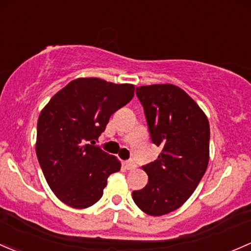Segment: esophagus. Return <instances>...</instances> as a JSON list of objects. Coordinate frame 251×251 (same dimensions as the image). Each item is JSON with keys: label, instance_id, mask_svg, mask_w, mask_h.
<instances>
[{"label": "esophagus", "instance_id": "obj_1", "mask_svg": "<svg viewBox=\"0 0 251 251\" xmlns=\"http://www.w3.org/2000/svg\"><path fill=\"white\" fill-rule=\"evenodd\" d=\"M124 166H125L126 170H134V168H136V163H134L132 160L125 161V162H124Z\"/></svg>", "mask_w": 251, "mask_h": 251}]
</instances>
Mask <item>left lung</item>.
<instances>
[{
    "instance_id": "8db88e82",
    "label": "left lung",
    "mask_w": 251,
    "mask_h": 251,
    "mask_svg": "<svg viewBox=\"0 0 251 251\" xmlns=\"http://www.w3.org/2000/svg\"><path fill=\"white\" fill-rule=\"evenodd\" d=\"M150 138L162 148L157 160L144 165L148 184L132 192L134 203L148 215L178 209L197 188L209 161V123L199 104L178 86H139Z\"/></svg>"
}]
</instances>
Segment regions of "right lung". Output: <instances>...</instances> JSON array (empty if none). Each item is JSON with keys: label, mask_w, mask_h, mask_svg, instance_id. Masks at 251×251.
<instances>
[{"label": "right lung", "mask_w": 251, "mask_h": 251, "mask_svg": "<svg viewBox=\"0 0 251 251\" xmlns=\"http://www.w3.org/2000/svg\"><path fill=\"white\" fill-rule=\"evenodd\" d=\"M132 84L78 78L52 96L37 123L36 154L57 199L78 209L95 204L108 176L120 171L117 157L94 146L110 115L127 104Z\"/></svg>", "instance_id": "add662e5"}]
</instances>
